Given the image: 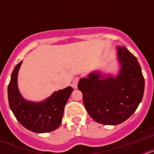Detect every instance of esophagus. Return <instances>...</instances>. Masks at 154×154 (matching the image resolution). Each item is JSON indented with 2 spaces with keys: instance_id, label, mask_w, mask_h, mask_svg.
<instances>
[{
  "instance_id": "esophagus-1",
  "label": "esophagus",
  "mask_w": 154,
  "mask_h": 154,
  "mask_svg": "<svg viewBox=\"0 0 154 154\" xmlns=\"http://www.w3.org/2000/svg\"><path fill=\"white\" fill-rule=\"evenodd\" d=\"M79 80V78H75V79H74V80H73L72 85V87L74 88V89H76V88H77V86H78Z\"/></svg>"
}]
</instances>
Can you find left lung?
I'll use <instances>...</instances> for the list:
<instances>
[{"mask_svg": "<svg viewBox=\"0 0 154 154\" xmlns=\"http://www.w3.org/2000/svg\"><path fill=\"white\" fill-rule=\"evenodd\" d=\"M116 75L94 71L78 83L88 113L104 125H118L129 119L144 93L145 82L137 58L124 46H116Z\"/></svg>", "mask_w": 154, "mask_h": 154, "instance_id": "left-lung-1", "label": "left lung"}]
</instances>
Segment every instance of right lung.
<instances>
[{
    "instance_id": "1",
    "label": "right lung",
    "mask_w": 154,
    "mask_h": 154,
    "mask_svg": "<svg viewBox=\"0 0 154 154\" xmlns=\"http://www.w3.org/2000/svg\"><path fill=\"white\" fill-rule=\"evenodd\" d=\"M22 61L16 65L8 88L9 106L14 115L24 128L34 133L51 132L59 127L63 117L64 108L72 92L71 86L53 92L41 102L24 99L17 85V75Z\"/></svg>"
}]
</instances>
